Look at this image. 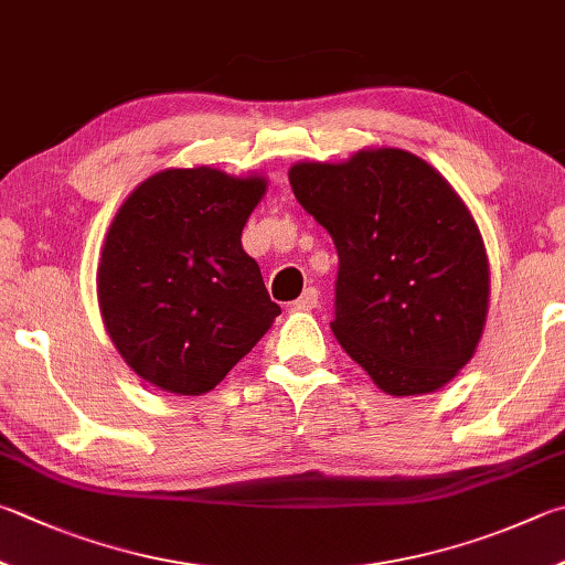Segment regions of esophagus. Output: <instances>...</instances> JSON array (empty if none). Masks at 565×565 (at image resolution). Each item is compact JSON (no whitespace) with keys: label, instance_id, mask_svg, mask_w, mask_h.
Here are the masks:
<instances>
[{"label":"esophagus","instance_id":"1","mask_svg":"<svg viewBox=\"0 0 565 565\" xmlns=\"http://www.w3.org/2000/svg\"><path fill=\"white\" fill-rule=\"evenodd\" d=\"M318 306V291L313 289V286H309V289H303V294L299 296V299L294 301V309L296 311H311Z\"/></svg>","mask_w":565,"mask_h":565}]
</instances>
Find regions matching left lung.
Segmentation results:
<instances>
[{
    "mask_svg": "<svg viewBox=\"0 0 565 565\" xmlns=\"http://www.w3.org/2000/svg\"><path fill=\"white\" fill-rule=\"evenodd\" d=\"M289 182L338 252L331 331L387 395L435 393L477 351L489 259L439 172L399 148L296 162Z\"/></svg>",
    "mask_w": 565,
    "mask_h": 565,
    "instance_id": "obj_1",
    "label": "left lung"
}]
</instances>
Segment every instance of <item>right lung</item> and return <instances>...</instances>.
<instances>
[{
  "label": "right lung",
  "mask_w": 565,
  "mask_h": 565,
  "mask_svg": "<svg viewBox=\"0 0 565 565\" xmlns=\"http://www.w3.org/2000/svg\"><path fill=\"white\" fill-rule=\"evenodd\" d=\"M264 192L262 175L170 168L120 204L98 264V306L142 381L175 395L210 393L281 313L242 249Z\"/></svg>",
  "instance_id": "1"
}]
</instances>
